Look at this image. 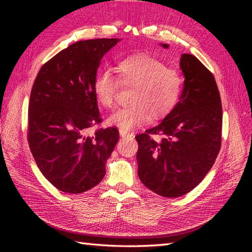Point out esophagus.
I'll use <instances>...</instances> for the list:
<instances>
[{
    "mask_svg": "<svg viewBox=\"0 0 252 252\" xmlns=\"http://www.w3.org/2000/svg\"><path fill=\"white\" fill-rule=\"evenodd\" d=\"M119 133H120V135L122 136V138H130V136H132V134L130 133V132H127L126 130H122V129H120V131H119Z\"/></svg>",
    "mask_w": 252,
    "mask_h": 252,
    "instance_id": "34e87169",
    "label": "esophagus"
}]
</instances>
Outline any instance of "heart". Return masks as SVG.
I'll return each instance as SVG.
<instances>
[{"label": "heart", "instance_id": "1", "mask_svg": "<svg viewBox=\"0 0 252 252\" xmlns=\"http://www.w3.org/2000/svg\"><path fill=\"white\" fill-rule=\"evenodd\" d=\"M118 81L109 71L101 70L93 80V93L101 106L111 109L119 84L132 87L130 105L118 109L106 122L129 131L150 120H159L171 112L180 99L183 78L180 72L147 54H134L119 60L114 67Z\"/></svg>", "mask_w": 252, "mask_h": 252}]
</instances>
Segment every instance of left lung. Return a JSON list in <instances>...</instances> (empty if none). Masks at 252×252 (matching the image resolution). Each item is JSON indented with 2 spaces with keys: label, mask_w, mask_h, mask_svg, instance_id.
Returning <instances> with one entry per match:
<instances>
[{
  "label": "left lung",
  "mask_w": 252,
  "mask_h": 252,
  "mask_svg": "<svg viewBox=\"0 0 252 252\" xmlns=\"http://www.w3.org/2000/svg\"><path fill=\"white\" fill-rule=\"evenodd\" d=\"M180 69L185 83L177 105L157 126L135 136L140 180L165 198L194 189L221 148L222 106L215 76L192 54L181 55ZM153 134L161 139L155 140Z\"/></svg>",
  "instance_id": "1"
}]
</instances>
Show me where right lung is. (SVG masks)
<instances>
[{
    "label": "right lung",
    "mask_w": 252,
    "mask_h": 252,
    "mask_svg": "<svg viewBox=\"0 0 252 252\" xmlns=\"http://www.w3.org/2000/svg\"><path fill=\"white\" fill-rule=\"evenodd\" d=\"M119 39L79 41L41 67L29 102L28 141L42 174L60 191L82 193L99 185L119 140L102 121L93 93L101 59Z\"/></svg>",
    "instance_id": "add662e5"
}]
</instances>
